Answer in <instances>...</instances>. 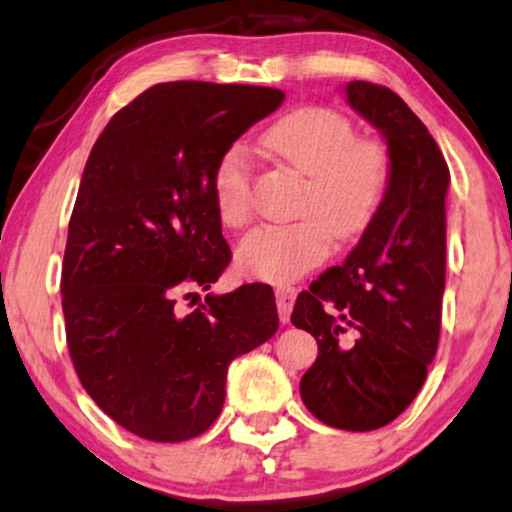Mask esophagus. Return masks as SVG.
Segmentation results:
<instances>
[{
	"instance_id": "1",
	"label": "esophagus",
	"mask_w": 512,
	"mask_h": 512,
	"mask_svg": "<svg viewBox=\"0 0 512 512\" xmlns=\"http://www.w3.org/2000/svg\"><path fill=\"white\" fill-rule=\"evenodd\" d=\"M294 299H297V290H294V287H278V290H276V304H278L280 322L290 320Z\"/></svg>"
}]
</instances>
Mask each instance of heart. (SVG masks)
Wrapping results in <instances>:
<instances>
[{"label": "heart", "instance_id": "obj_1", "mask_svg": "<svg viewBox=\"0 0 512 512\" xmlns=\"http://www.w3.org/2000/svg\"><path fill=\"white\" fill-rule=\"evenodd\" d=\"M266 150L308 176L294 225H264L236 248V266L250 278L290 283L320 264L329 241H355L383 206L390 187V155L378 141L357 139L338 111L301 106L285 113L262 136ZM213 204L229 229L250 220L253 162L241 143L229 146L213 169Z\"/></svg>", "mask_w": 512, "mask_h": 512}]
</instances>
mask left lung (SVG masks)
<instances>
[{
	"label": "left lung",
	"mask_w": 512,
	"mask_h": 512,
	"mask_svg": "<svg viewBox=\"0 0 512 512\" xmlns=\"http://www.w3.org/2000/svg\"><path fill=\"white\" fill-rule=\"evenodd\" d=\"M343 92L387 143L390 187L343 264L299 294L292 325L318 341L299 383L306 408L329 427L373 431L410 406L436 355L450 171L397 92L366 81Z\"/></svg>",
	"instance_id": "left-lung-1"
}]
</instances>
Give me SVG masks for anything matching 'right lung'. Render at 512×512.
<instances>
[{"mask_svg": "<svg viewBox=\"0 0 512 512\" xmlns=\"http://www.w3.org/2000/svg\"><path fill=\"white\" fill-rule=\"evenodd\" d=\"M283 99L259 85L160 83L92 146L62 264L67 343L92 401L146 441L204 434L225 403L232 359L276 334L264 283L206 294L192 313L176 297L208 290L232 259L213 169Z\"/></svg>", "mask_w": 512, "mask_h": 512, "instance_id": "add662e5", "label": "right lung"}]
</instances>
